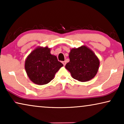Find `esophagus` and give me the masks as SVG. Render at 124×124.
Instances as JSON below:
<instances>
[{
  "instance_id": "34e87169",
  "label": "esophagus",
  "mask_w": 124,
  "mask_h": 124,
  "mask_svg": "<svg viewBox=\"0 0 124 124\" xmlns=\"http://www.w3.org/2000/svg\"><path fill=\"white\" fill-rule=\"evenodd\" d=\"M62 62V64H63V65L65 66V64H66V62H65V61H64V62Z\"/></svg>"
}]
</instances>
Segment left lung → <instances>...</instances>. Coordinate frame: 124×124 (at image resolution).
Segmentation results:
<instances>
[{"label": "left lung", "mask_w": 124, "mask_h": 124, "mask_svg": "<svg viewBox=\"0 0 124 124\" xmlns=\"http://www.w3.org/2000/svg\"><path fill=\"white\" fill-rule=\"evenodd\" d=\"M70 61L66 64L72 77L81 82H86L93 78L97 73L99 60L90 49L83 46L71 50L69 55Z\"/></svg>", "instance_id": "left-lung-1"}]
</instances>
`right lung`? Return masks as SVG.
Here are the masks:
<instances>
[{"label":"right lung","mask_w":124,"mask_h":124,"mask_svg":"<svg viewBox=\"0 0 124 124\" xmlns=\"http://www.w3.org/2000/svg\"><path fill=\"white\" fill-rule=\"evenodd\" d=\"M63 66L48 47H38L27 57L25 68L29 78L35 84L42 85L54 79L56 73Z\"/></svg>","instance_id":"1"}]
</instances>
